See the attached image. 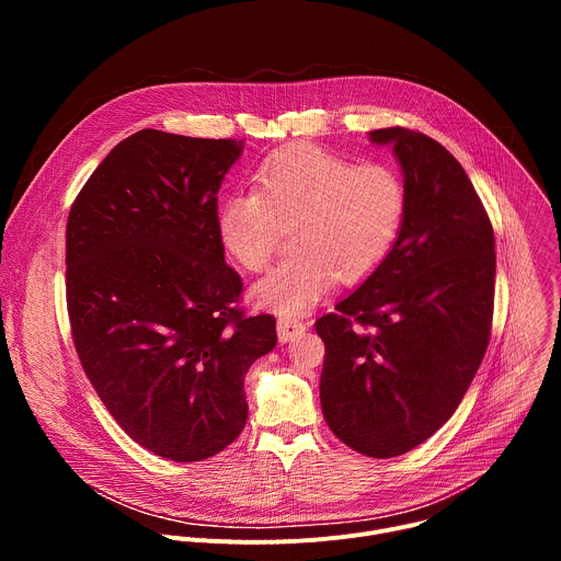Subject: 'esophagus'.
I'll return each mask as SVG.
<instances>
[{"label":"esophagus","instance_id":"34e87169","mask_svg":"<svg viewBox=\"0 0 561 561\" xmlns=\"http://www.w3.org/2000/svg\"><path fill=\"white\" fill-rule=\"evenodd\" d=\"M306 331V324L299 322V319H290V317H282L277 319V337L279 342H293L297 335H301Z\"/></svg>","mask_w":561,"mask_h":561}]
</instances>
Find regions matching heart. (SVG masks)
Returning a JSON list of instances; mask_svg holds the SVG:
<instances>
[{"instance_id":"b5f03b06","label":"heart","mask_w":561,"mask_h":561,"mask_svg":"<svg viewBox=\"0 0 561 561\" xmlns=\"http://www.w3.org/2000/svg\"><path fill=\"white\" fill-rule=\"evenodd\" d=\"M407 219L402 178L383 164L312 144L271 154L253 191H232L217 208V232L251 273L268 266L282 228L295 251L253 286V299L279 314L312 308L337 282H362L390 255Z\"/></svg>"}]
</instances>
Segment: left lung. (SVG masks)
Masks as SVG:
<instances>
[{
  "mask_svg": "<svg viewBox=\"0 0 561 561\" xmlns=\"http://www.w3.org/2000/svg\"><path fill=\"white\" fill-rule=\"evenodd\" d=\"M404 173L407 219L390 255L314 322L327 344L319 397L329 428L386 459L439 431L484 359L495 234L457 159L402 126L370 133Z\"/></svg>",
  "mask_w": 561,
  "mask_h": 561,
  "instance_id": "left-lung-1",
  "label": "left lung"
}]
</instances>
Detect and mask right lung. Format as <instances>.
Segmentation results:
<instances>
[{
	"label": "right lung",
	"instance_id": "1",
	"mask_svg": "<svg viewBox=\"0 0 561 561\" xmlns=\"http://www.w3.org/2000/svg\"><path fill=\"white\" fill-rule=\"evenodd\" d=\"M234 139L144 128L119 141L70 206L66 304L79 362L146 450L202 461L244 431V377L277 344L273 314L237 306L217 191Z\"/></svg>",
	"mask_w": 561,
	"mask_h": 561
}]
</instances>
